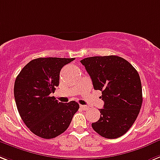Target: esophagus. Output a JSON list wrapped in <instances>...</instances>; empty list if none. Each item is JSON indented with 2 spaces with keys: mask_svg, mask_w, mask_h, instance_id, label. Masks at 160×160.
Here are the masks:
<instances>
[{
  "mask_svg": "<svg viewBox=\"0 0 160 160\" xmlns=\"http://www.w3.org/2000/svg\"><path fill=\"white\" fill-rule=\"evenodd\" d=\"M80 107L83 110V111H85V110H87L88 108V106L86 105H80Z\"/></svg>",
  "mask_w": 160,
  "mask_h": 160,
  "instance_id": "34e87169",
  "label": "esophagus"
}]
</instances>
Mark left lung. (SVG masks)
<instances>
[{"label":"left lung","instance_id":"8db88e82","mask_svg":"<svg viewBox=\"0 0 160 160\" xmlns=\"http://www.w3.org/2000/svg\"><path fill=\"white\" fill-rule=\"evenodd\" d=\"M84 66L95 90L102 91L104 102L100 119L92 123L103 138L115 139L128 132L140 112L142 89L140 76L127 60L119 56L84 58Z\"/></svg>","mask_w":160,"mask_h":160}]
</instances>
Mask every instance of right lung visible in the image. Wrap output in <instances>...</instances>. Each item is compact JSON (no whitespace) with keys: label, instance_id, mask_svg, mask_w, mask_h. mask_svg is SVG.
Listing matches in <instances>:
<instances>
[{"label":"right lung","instance_id":"right-lung-1","mask_svg":"<svg viewBox=\"0 0 160 160\" xmlns=\"http://www.w3.org/2000/svg\"><path fill=\"white\" fill-rule=\"evenodd\" d=\"M74 59L36 58L16 78L14 93L18 113L27 127L40 138L51 139L65 132L80 107L75 101L58 102L51 97L59 84L61 69Z\"/></svg>","mask_w":160,"mask_h":160}]
</instances>
